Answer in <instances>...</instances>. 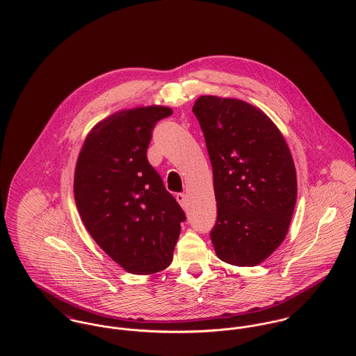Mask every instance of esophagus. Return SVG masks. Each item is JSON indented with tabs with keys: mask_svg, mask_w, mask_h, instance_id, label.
<instances>
[{
	"mask_svg": "<svg viewBox=\"0 0 356 356\" xmlns=\"http://www.w3.org/2000/svg\"><path fill=\"white\" fill-rule=\"evenodd\" d=\"M175 199H177L178 203L181 204V207L184 209H188V200H186V195L185 193H177Z\"/></svg>",
	"mask_w": 356,
	"mask_h": 356,
	"instance_id": "obj_1",
	"label": "esophagus"
}]
</instances>
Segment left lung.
Instances as JSON below:
<instances>
[{
    "label": "left lung",
    "instance_id": "8db88e82",
    "mask_svg": "<svg viewBox=\"0 0 356 356\" xmlns=\"http://www.w3.org/2000/svg\"><path fill=\"white\" fill-rule=\"evenodd\" d=\"M213 174L216 256L257 266L284 241L298 197L296 168L271 119L248 102L202 96L193 105Z\"/></svg>",
    "mask_w": 356,
    "mask_h": 356
}]
</instances>
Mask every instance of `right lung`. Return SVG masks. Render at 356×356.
Masks as SVG:
<instances>
[{"mask_svg": "<svg viewBox=\"0 0 356 356\" xmlns=\"http://www.w3.org/2000/svg\"><path fill=\"white\" fill-rule=\"evenodd\" d=\"M171 113L151 105L111 115L88 134L75 167L74 197L85 227L133 274L170 266L186 219L147 157L154 124Z\"/></svg>", "mask_w": 356, "mask_h": 356, "instance_id": "obj_1", "label": "right lung"}]
</instances>
